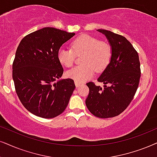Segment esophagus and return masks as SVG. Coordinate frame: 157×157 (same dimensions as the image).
<instances>
[{"instance_id":"34e87169","label":"esophagus","mask_w":157,"mask_h":157,"mask_svg":"<svg viewBox=\"0 0 157 157\" xmlns=\"http://www.w3.org/2000/svg\"><path fill=\"white\" fill-rule=\"evenodd\" d=\"M75 86H76L77 88H79V87H80V85H82V84H81V83H80V82H75Z\"/></svg>"}]
</instances>
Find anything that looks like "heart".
<instances>
[{"instance_id": "obj_1", "label": "heart", "mask_w": 157, "mask_h": 157, "mask_svg": "<svg viewBox=\"0 0 157 157\" xmlns=\"http://www.w3.org/2000/svg\"><path fill=\"white\" fill-rule=\"evenodd\" d=\"M72 49L61 47L59 49L57 58L66 67H72L75 54H83L82 65L75 67L66 72V76L75 82H83L91 78L96 72H102L109 64L112 56V48L108 43L100 41L96 37L84 34L77 37L71 43Z\"/></svg>"}]
</instances>
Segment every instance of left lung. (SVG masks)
Here are the masks:
<instances>
[{
	"mask_svg": "<svg viewBox=\"0 0 157 157\" xmlns=\"http://www.w3.org/2000/svg\"><path fill=\"white\" fill-rule=\"evenodd\" d=\"M112 48L109 64L98 78L104 88L87 83L89 94L87 108L99 118H109L122 113L131 102L138 89L140 77L139 57L125 37L109 30L99 29Z\"/></svg>",
	"mask_w": 157,
	"mask_h": 157,
	"instance_id": "8db88e82",
	"label": "left lung"
}]
</instances>
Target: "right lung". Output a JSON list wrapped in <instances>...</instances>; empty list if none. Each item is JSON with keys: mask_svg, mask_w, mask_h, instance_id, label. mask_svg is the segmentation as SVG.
I'll return each mask as SVG.
<instances>
[{"mask_svg": "<svg viewBox=\"0 0 157 157\" xmlns=\"http://www.w3.org/2000/svg\"><path fill=\"white\" fill-rule=\"evenodd\" d=\"M75 35L44 27L27 35L19 43L12 65L13 80L19 100L32 114L50 119L67 108L75 85L72 79H60L64 69L57 53Z\"/></svg>", "mask_w": 157, "mask_h": 157, "instance_id": "add662e5", "label": "right lung"}]
</instances>
